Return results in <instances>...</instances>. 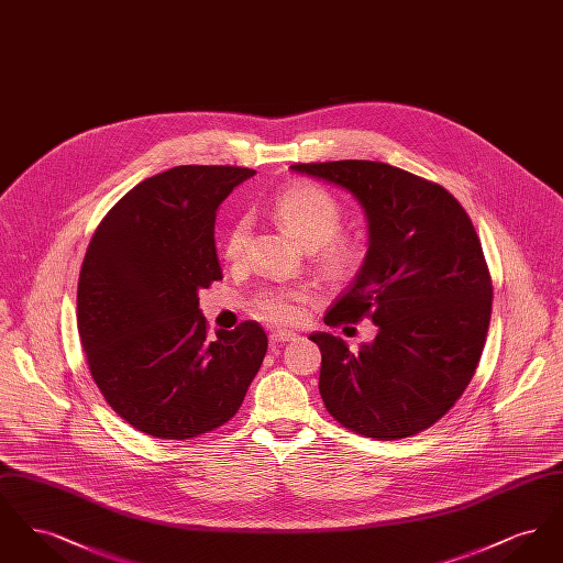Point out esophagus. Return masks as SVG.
<instances>
[{"instance_id":"34e87169","label":"esophagus","mask_w":563,"mask_h":563,"mask_svg":"<svg viewBox=\"0 0 563 563\" xmlns=\"http://www.w3.org/2000/svg\"><path fill=\"white\" fill-rule=\"evenodd\" d=\"M295 333L291 331H272L269 333V344H285V342H291L294 340Z\"/></svg>"}]
</instances>
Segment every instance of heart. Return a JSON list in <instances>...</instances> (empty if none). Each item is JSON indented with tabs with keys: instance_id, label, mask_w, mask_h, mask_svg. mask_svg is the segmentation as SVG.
I'll return each instance as SVG.
<instances>
[{
	"instance_id": "b5f03b06",
	"label": "heart",
	"mask_w": 563,
	"mask_h": 563,
	"mask_svg": "<svg viewBox=\"0 0 563 563\" xmlns=\"http://www.w3.org/2000/svg\"><path fill=\"white\" fill-rule=\"evenodd\" d=\"M272 213L280 230L301 249L312 251L317 266L329 278H342L356 268L361 244L350 236H338L342 209L338 200L314 184H299L276 196ZM249 241V221L239 219L225 239L228 260H239ZM306 299L301 289H278L260 295L257 312L272 322L289 324L299 319V301Z\"/></svg>"
}]
</instances>
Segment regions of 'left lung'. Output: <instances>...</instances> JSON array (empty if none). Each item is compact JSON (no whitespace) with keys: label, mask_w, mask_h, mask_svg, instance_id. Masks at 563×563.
Masks as SVG:
<instances>
[{"label":"left lung","mask_w":563,"mask_h":563,"mask_svg":"<svg viewBox=\"0 0 563 563\" xmlns=\"http://www.w3.org/2000/svg\"><path fill=\"white\" fill-rule=\"evenodd\" d=\"M291 170L346 189L367 221L363 266L324 322L367 317L377 335L358 352L338 335H310L322 354L327 411L379 441L429 429L473 379L492 317V280L468 214L448 189L384 162Z\"/></svg>","instance_id":"1"}]
</instances>
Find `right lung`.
<instances>
[{
	"instance_id": "obj_1",
	"label": "right lung",
	"mask_w": 563,
	"mask_h": 563,
	"mask_svg": "<svg viewBox=\"0 0 563 563\" xmlns=\"http://www.w3.org/2000/svg\"><path fill=\"white\" fill-rule=\"evenodd\" d=\"M255 170L175 166L124 194L88 244L78 331L111 409L156 439L219 429L239 409L268 350L260 322L207 338L198 291L221 280L219 205Z\"/></svg>"
}]
</instances>
